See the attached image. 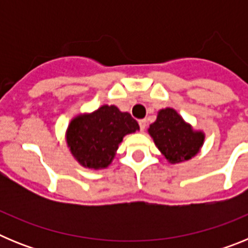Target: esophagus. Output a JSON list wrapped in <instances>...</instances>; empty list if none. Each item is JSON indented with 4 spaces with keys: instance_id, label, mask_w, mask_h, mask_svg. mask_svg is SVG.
Returning a JSON list of instances; mask_svg holds the SVG:
<instances>
[{
    "instance_id": "esophagus-1",
    "label": "esophagus",
    "mask_w": 248,
    "mask_h": 248,
    "mask_svg": "<svg viewBox=\"0 0 248 248\" xmlns=\"http://www.w3.org/2000/svg\"><path fill=\"white\" fill-rule=\"evenodd\" d=\"M139 126H140V130L144 131L146 128V120L145 119H140L139 120Z\"/></svg>"
}]
</instances>
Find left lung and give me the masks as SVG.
<instances>
[{
	"label": "left lung",
	"instance_id": "1",
	"mask_svg": "<svg viewBox=\"0 0 248 248\" xmlns=\"http://www.w3.org/2000/svg\"><path fill=\"white\" fill-rule=\"evenodd\" d=\"M148 133L170 164L191 160L200 153L205 141V133L194 129L190 123L170 107L157 111L156 120L150 124Z\"/></svg>",
	"mask_w": 248,
	"mask_h": 248
}]
</instances>
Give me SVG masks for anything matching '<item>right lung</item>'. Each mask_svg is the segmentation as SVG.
I'll return each instance as SVG.
<instances>
[{
    "label": "right lung",
    "instance_id": "obj_1",
    "mask_svg": "<svg viewBox=\"0 0 248 248\" xmlns=\"http://www.w3.org/2000/svg\"><path fill=\"white\" fill-rule=\"evenodd\" d=\"M139 130L128 111L104 104L91 113H80L65 130V143L77 163L85 169L103 170L111 164L125 135Z\"/></svg>",
    "mask_w": 248,
    "mask_h": 248
}]
</instances>
